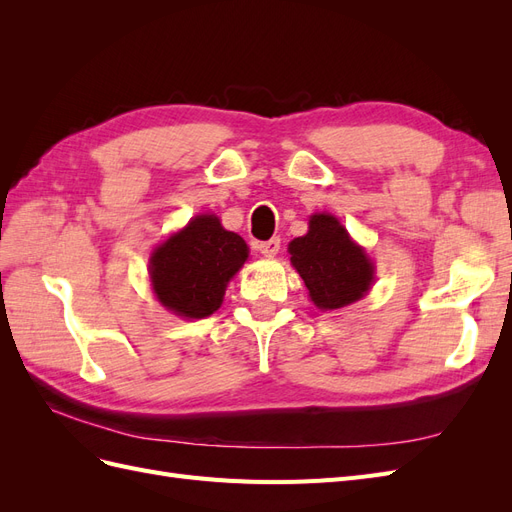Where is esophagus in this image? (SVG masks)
<instances>
[{
  "instance_id": "34e87169",
  "label": "esophagus",
  "mask_w": 512,
  "mask_h": 512,
  "mask_svg": "<svg viewBox=\"0 0 512 512\" xmlns=\"http://www.w3.org/2000/svg\"><path fill=\"white\" fill-rule=\"evenodd\" d=\"M280 245H282L280 237H273V239H269V241H258V243H256V250H258L262 256H275L277 252H280Z\"/></svg>"
}]
</instances>
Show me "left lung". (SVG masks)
I'll return each instance as SVG.
<instances>
[{
  "label": "left lung",
  "instance_id": "left-lung-1",
  "mask_svg": "<svg viewBox=\"0 0 512 512\" xmlns=\"http://www.w3.org/2000/svg\"><path fill=\"white\" fill-rule=\"evenodd\" d=\"M288 252L309 299L324 312L363 299L374 284V262L331 213L312 215L307 235L292 239Z\"/></svg>",
  "mask_w": 512,
  "mask_h": 512
}]
</instances>
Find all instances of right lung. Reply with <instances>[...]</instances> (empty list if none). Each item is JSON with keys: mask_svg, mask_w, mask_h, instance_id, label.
Instances as JSON below:
<instances>
[{"mask_svg": "<svg viewBox=\"0 0 512 512\" xmlns=\"http://www.w3.org/2000/svg\"><path fill=\"white\" fill-rule=\"evenodd\" d=\"M250 247L220 224L218 215H196L153 250L149 277L158 301L181 318H207L222 305L228 282Z\"/></svg>", "mask_w": 512, "mask_h": 512, "instance_id": "1", "label": "right lung"}]
</instances>
